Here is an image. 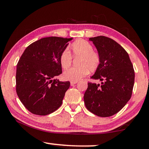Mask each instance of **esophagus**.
Listing matches in <instances>:
<instances>
[{"instance_id": "esophagus-1", "label": "esophagus", "mask_w": 149, "mask_h": 149, "mask_svg": "<svg viewBox=\"0 0 149 149\" xmlns=\"http://www.w3.org/2000/svg\"><path fill=\"white\" fill-rule=\"evenodd\" d=\"M77 83V81H70V85L72 86V85H74L75 84H76Z\"/></svg>"}]
</instances>
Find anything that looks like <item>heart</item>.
<instances>
[{
	"label": "heart",
	"instance_id": "obj_1",
	"mask_svg": "<svg viewBox=\"0 0 149 149\" xmlns=\"http://www.w3.org/2000/svg\"><path fill=\"white\" fill-rule=\"evenodd\" d=\"M80 57L78 60L77 68H70L63 73L64 79L77 81L86 76L90 71H94L97 68L100 62L99 53L93 50V47L89 42L83 39L75 41L71 45L70 51L65 49L60 56V63L62 68H68L72 64V57Z\"/></svg>",
	"mask_w": 149,
	"mask_h": 149
}]
</instances>
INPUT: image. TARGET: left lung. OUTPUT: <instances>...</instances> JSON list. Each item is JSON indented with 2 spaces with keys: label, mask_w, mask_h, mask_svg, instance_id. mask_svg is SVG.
Returning <instances> with one entry per match:
<instances>
[{
  "label": "left lung",
  "mask_w": 149,
  "mask_h": 149,
  "mask_svg": "<svg viewBox=\"0 0 149 149\" xmlns=\"http://www.w3.org/2000/svg\"><path fill=\"white\" fill-rule=\"evenodd\" d=\"M100 55V62L91 77L101 85L88 83L84 94L85 107L100 117L116 114L132 97L135 72L129 55L120 45L104 36L91 37Z\"/></svg>",
  "instance_id": "left-lung-1"
}]
</instances>
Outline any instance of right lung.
<instances>
[{"mask_svg":"<svg viewBox=\"0 0 149 149\" xmlns=\"http://www.w3.org/2000/svg\"><path fill=\"white\" fill-rule=\"evenodd\" d=\"M72 38L45 37L24 50L17 64L16 93L20 101L32 114L46 116L62 103L70 81L54 77L62 74L60 56Z\"/></svg>","mask_w":149,"mask_h":149,"instance_id":"obj_1","label":"right lung"}]
</instances>
